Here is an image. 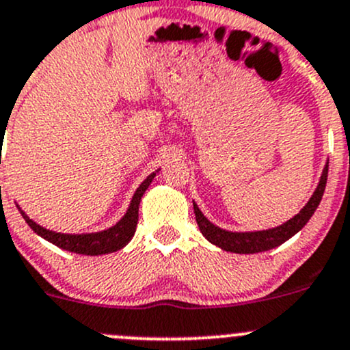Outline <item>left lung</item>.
Wrapping results in <instances>:
<instances>
[{
    "label": "left lung",
    "mask_w": 350,
    "mask_h": 350,
    "mask_svg": "<svg viewBox=\"0 0 350 350\" xmlns=\"http://www.w3.org/2000/svg\"><path fill=\"white\" fill-rule=\"evenodd\" d=\"M327 176H328V165L323 169V174L320 178L319 188L315 189L313 196L310 198V201L306 203V206L296 215L295 218L288 220L281 227L271 228V230H262V232H245V234H239V232H227L221 230V228L215 227L211 221H208L204 218V215L201 213L200 208L196 206V203H193L195 206V217L196 224L200 227L201 234L208 239L211 243L218 245L220 249L228 250V252L235 254H256V252H264V250L274 249V247L281 245V243L291 239L296 232L301 230L308 220L312 218V215L315 213V210L319 208L320 201H322L323 191H325L327 185Z\"/></svg>",
    "instance_id": "1"
}]
</instances>
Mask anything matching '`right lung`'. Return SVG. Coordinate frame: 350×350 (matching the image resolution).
Masks as SVG:
<instances>
[{
    "label": "right lung",
    "mask_w": 350,
    "mask_h": 350,
    "mask_svg": "<svg viewBox=\"0 0 350 350\" xmlns=\"http://www.w3.org/2000/svg\"><path fill=\"white\" fill-rule=\"evenodd\" d=\"M155 172L149 176L142 185L139 186V189L135 191V195L132 198V203H130L129 211H126L125 217L115 225V227L108 228V230L96 232V234H83V235H72V234H57V232L47 230V228L40 227V225L35 224L33 220L22 215L28 225H30L31 230L35 234H38L40 237H44L45 241L52 242L54 245L61 247V249L69 250V252L76 254H84V256H101V254H109L120 250L122 247H125L126 243L132 241L133 234H135L137 221H139V204L142 200L144 193L149 188V185L152 183Z\"/></svg>",
    "instance_id": "right-lung-1"
}]
</instances>
